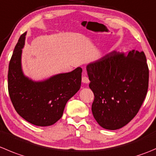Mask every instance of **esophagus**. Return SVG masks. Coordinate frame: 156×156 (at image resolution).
<instances>
[{
  "instance_id": "esophagus-1",
  "label": "esophagus",
  "mask_w": 156,
  "mask_h": 156,
  "mask_svg": "<svg viewBox=\"0 0 156 156\" xmlns=\"http://www.w3.org/2000/svg\"><path fill=\"white\" fill-rule=\"evenodd\" d=\"M81 81H82V83H84V84H88L89 83V79L88 78H87V76H85V75H83L82 76V78H81Z\"/></svg>"
}]
</instances>
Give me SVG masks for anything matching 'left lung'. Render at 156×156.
<instances>
[{"mask_svg": "<svg viewBox=\"0 0 156 156\" xmlns=\"http://www.w3.org/2000/svg\"><path fill=\"white\" fill-rule=\"evenodd\" d=\"M94 94L91 110L101 127L126 126L140 110L149 87V68L143 52H112L87 66Z\"/></svg>", "mask_w": 156, "mask_h": 156, "instance_id": "8db88e82", "label": "left lung"}]
</instances>
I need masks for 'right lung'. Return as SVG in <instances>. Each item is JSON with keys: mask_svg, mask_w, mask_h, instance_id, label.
<instances>
[{"mask_svg": "<svg viewBox=\"0 0 156 156\" xmlns=\"http://www.w3.org/2000/svg\"><path fill=\"white\" fill-rule=\"evenodd\" d=\"M26 34L20 37L9 63V95L16 111L24 120L36 126H51L61 118L67 101L81 87L82 69L78 67L42 81L30 79L21 67Z\"/></svg>", "mask_w": 156, "mask_h": 156, "instance_id": "right-lung-1", "label": "right lung"}]
</instances>
